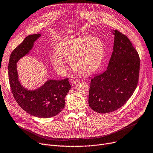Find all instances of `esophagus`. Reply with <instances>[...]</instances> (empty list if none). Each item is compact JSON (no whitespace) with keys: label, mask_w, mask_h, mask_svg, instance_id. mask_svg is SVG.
<instances>
[{"label":"esophagus","mask_w":153,"mask_h":153,"mask_svg":"<svg viewBox=\"0 0 153 153\" xmlns=\"http://www.w3.org/2000/svg\"><path fill=\"white\" fill-rule=\"evenodd\" d=\"M71 82H72L73 84H76L78 81H79V79L77 78V77H71Z\"/></svg>","instance_id":"1"}]
</instances>
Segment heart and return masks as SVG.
<instances>
[{
	"label": "heart",
	"instance_id": "heart-1",
	"mask_svg": "<svg viewBox=\"0 0 153 153\" xmlns=\"http://www.w3.org/2000/svg\"><path fill=\"white\" fill-rule=\"evenodd\" d=\"M105 46L97 37L83 36L61 42L51 55V62L58 70L65 68V59L79 74L94 73L103 62Z\"/></svg>",
	"mask_w": 153,
	"mask_h": 153
}]
</instances>
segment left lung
I'll return each mask as SVG.
<instances>
[{
	"mask_svg": "<svg viewBox=\"0 0 153 153\" xmlns=\"http://www.w3.org/2000/svg\"><path fill=\"white\" fill-rule=\"evenodd\" d=\"M113 52L107 69L91 79L88 104L97 113H108L123 106L135 90L140 61L128 37L115 30Z\"/></svg>",
	"mask_w": 153,
	"mask_h": 153,
	"instance_id": "obj_1",
	"label": "left lung"
}]
</instances>
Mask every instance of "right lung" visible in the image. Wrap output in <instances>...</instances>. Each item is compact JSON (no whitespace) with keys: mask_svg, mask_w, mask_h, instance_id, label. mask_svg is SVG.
Returning <instances> with one entry per match:
<instances>
[{"mask_svg":"<svg viewBox=\"0 0 153 153\" xmlns=\"http://www.w3.org/2000/svg\"><path fill=\"white\" fill-rule=\"evenodd\" d=\"M40 34L27 36L10 55L8 69L10 88L17 103L26 113L40 118L55 116L63 110L65 105V98L71 85L69 79L48 80L40 88L28 90L18 81L16 70L18 61L27 54Z\"/></svg>","mask_w":153,"mask_h":153,"instance_id":"obj_1","label":"right lung"}]
</instances>
